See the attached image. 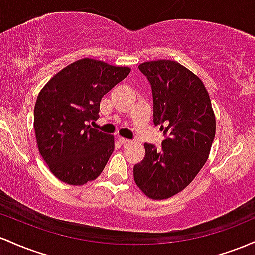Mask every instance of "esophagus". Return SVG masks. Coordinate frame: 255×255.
I'll return each instance as SVG.
<instances>
[{
    "mask_svg": "<svg viewBox=\"0 0 255 255\" xmlns=\"http://www.w3.org/2000/svg\"><path fill=\"white\" fill-rule=\"evenodd\" d=\"M119 143L120 144H130L131 141L130 139H127V138H123V137H119Z\"/></svg>",
    "mask_w": 255,
    "mask_h": 255,
    "instance_id": "obj_1",
    "label": "esophagus"
}]
</instances>
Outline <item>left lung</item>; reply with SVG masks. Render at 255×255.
<instances>
[{
	"instance_id": "8db88e82",
	"label": "left lung",
	"mask_w": 255,
	"mask_h": 255,
	"mask_svg": "<svg viewBox=\"0 0 255 255\" xmlns=\"http://www.w3.org/2000/svg\"><path fill=\"white\" fill-rule=\"evenodd\" d=\"M150 82L153 120L167 135L161 149L144 143L145 155L133 167L137 187L164 200L188 187L207 161L216 135L210 95L195 73L172 60L138 66Z\"/></svg>"
}]
</instances>
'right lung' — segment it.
Listing matches in <instances>:
<instances>
[{
  "mask_svg": "<svg viewBox=\"0 0 255 255\" xmlns=\"http://www.w3.org/2000/svg\"><path fill=\"white\" fill-rule=\"evenodd\" d=\"M84 58L66 66L48 81L37 96L33 114L36 141L51 173L70 185L94 181L114 150V136L91 128L100 102L130 73Z\"/></svg>",
  "mask_w": 255,
  "mask_h": 255,
  "instance_id": "add662e5",
  "label": "right lung"
}]
</instances>
